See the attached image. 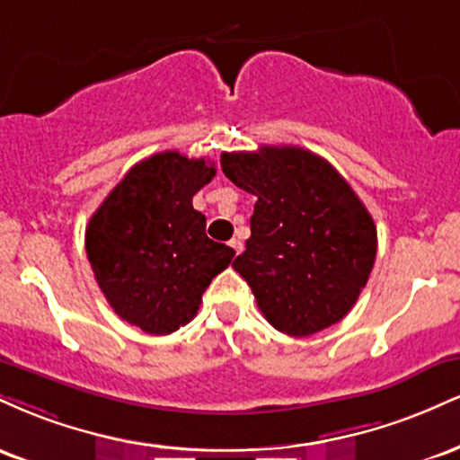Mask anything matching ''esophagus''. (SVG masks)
Instances as JSON below:
<instances>
[{
  "label": "esophagus",
  "mask_w": 460,
  "mask_h": 460,
  "mask_svg": "<svg viewBox=\"0 0 460 460\" xmlns=\"http://www.w3.org/2000/svg\"><path fill=\"white\" fill-rule=\"evenodd\" d=\"M229 244H231V248H234V251L237 252V255H240V252H242V242L237 240V237H234V240H231Z\"/></svg>",
  "instance_id": "1"
}]
</instances>
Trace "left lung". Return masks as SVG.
<instances>
[{"instance_id":"left-lung-1","label":"left lung","mask_w":460,"mask_h":460,"mask_svg":"<svg viewBox=\"0 0 460 460\" xmlns=\"http://www.w3.org/2000/svg\"><path fill=\"white\" fill-rule=\"evenodd\" d=\"M223 172L255 194L234 268L277 331L307 337L355 307L376 260V225L324 157L300 146L225 153Z\"/></svg>"}]
</instances>
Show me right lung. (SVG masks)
Wrapping results in <instances>:
<instances>
[{"mask_svg":"<svg viewBox=\"0 0 460 460\" xmlns=\"http://www.w3.org/2000/svg\"><path fill=\"white\" fill-rule=\"evenodd\" d=\"M216 175L212 162L164 151L129 168L86 226V255L119 318L171 335L235 251L205 235L192 197Z\"/></svg>","mask_w":460,"mask_h":460,"instance_id":"right-lung-1","label":"right lung"}]
</instances>
